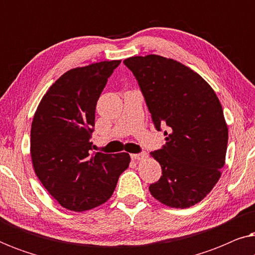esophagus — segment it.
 <instances>
[{
	"label": "esophagus",
	"mask_w": 255,
	"mask_h": 255,
	"mask_svg": "<svg viewBox=\"0 0 255 255\" xmlns=\"http://www.w3.org/2000/svg\"><path fill=\"white\" fill-rule=\"evenodd\" d=\"M145 158H147V153L146 152L138 153V154H131V159H133V160H142Z\"/></svg>",
	"instance_id": "34e87169"
}]
</instances>
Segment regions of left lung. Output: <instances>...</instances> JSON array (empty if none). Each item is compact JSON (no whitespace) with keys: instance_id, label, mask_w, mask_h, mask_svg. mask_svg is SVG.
I'll list each match as a JSON object with an SVG mask.
<instances>
[{"instance_id":"obj_1","label":"left lung","mask_w":255,"mask_h":255,"mask_svg":"<svg viewBox=\"0 0 255 255\" xmlns=\"http://www.w3.org/2000/svg\"><path fill=\"white\" fill-rule=\"evenodd\" d=\"M124 65L138 81L166 145L149 153L162 175L152 196L170 208H189L210 193L225 163L229 131L217 95L205 80L179 61L160 55L131 57Z\"/></svg>"}]
</instances>
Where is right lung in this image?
Returning a JSON list of instances; mask_svg holds the SVG:
<instances>
[{
    "label": "right lung",
    "mask_w": 255,
    "mask_h": 255,
    "mask_svg": "<svg viewBox=\"0 0 255 255\" xmlns=\"http://www.w3.org/2000/svg\"><path fill=\"white\" fill-rule=\"evenodd\" d=\"M121 60L73 68L41 99L31 125L38 179L58 203L85 211L107 202L130 163L128 153L92 155L97 100Z\"/></svg>",
    "instance_id": "add662e5"
}]
</instances>
